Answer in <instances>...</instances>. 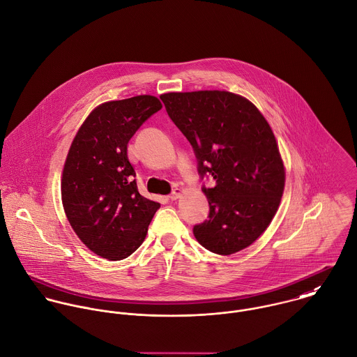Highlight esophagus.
I'll use <instances>...</instances> for the list:
<instances>
[{"instance_id": "34e87169", "label": "esophagus", "mask_w": 357, "mask_h": 357, "mask_svg": "<svg viewBox=\"0 0 357 357\" xmlns=\"http://www.w3.org/2000/svg\"><path fill=\"white\" fill-rule=\"evenodd\" d=\"M180 195H181V190H180V188H174V190L172 191V194L169 195V198H170L172 201H176L177 198H180Z\"/></svg>"}]
</instances>
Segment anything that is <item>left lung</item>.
<instances>
[{
	"label": "left lung",
	"mask_w": 357,
	"mask_h": 357,
	"mask_svg": "<svg viewBox=\"0 0 357 357\" xmlns=\"http://www.w3.org/2000/svg\"><path fill=\"white\" fill-rule=\"evenodd\" d=\"M166 112L192 145L209 219L195 225L197 241L218 255L249 246L273 220L285 183L275 137L246 98L229 91L167 93Z\"/></svg>",
	"instance_id": "left-lung-1"
}]
</instances>
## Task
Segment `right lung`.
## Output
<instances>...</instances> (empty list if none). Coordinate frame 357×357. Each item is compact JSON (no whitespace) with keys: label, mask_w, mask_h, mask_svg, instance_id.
<instances>
[{"label":"right lung","mask_w":357,"mask_h":357,"mask_svg":"<svg viewBox=\"0 0 357 357\" xmlns=\"http://www.w3.org/2000/svg\"><path fill=\"white\" fill-rule=\"evenodd\" d=\"M162 108L152 96L111 101L96 108L79 128L62 174L68 220L96 255L121 260L145 239L160 208L139 195L127 144Z\"/></svg>","instance_id":"obj_1"}]
</instances>
